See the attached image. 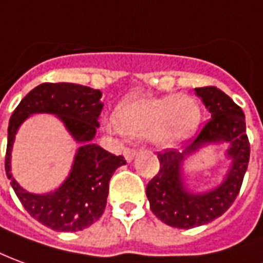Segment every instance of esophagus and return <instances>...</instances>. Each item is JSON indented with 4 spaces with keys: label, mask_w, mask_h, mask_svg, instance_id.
<instances>
[{
    "label": "esophagus",
    "mask_w": 263,
    "mask_h": 263,
    "mask_svg": "<svg viewBox=\"0 0 263 263\" xmlns=\"http://www.w3.org/2000/svg\"><path fill=\"white\" fill-rule=\"evenodd\" d=\"M124 155H125L126 161L131 162L132 159L138 155V151L134 149V148H125V149H124Z\"/></svg>",
    "instance_id": "esophagus-1"
}]
</instances>
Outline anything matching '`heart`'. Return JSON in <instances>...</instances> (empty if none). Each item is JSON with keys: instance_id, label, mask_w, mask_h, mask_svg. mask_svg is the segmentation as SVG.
Instances as JSON below:
<instances>
[{"instance_id": "heart-1", "label": "heart", "mask_w": 263, "mask_h": 263, "mask_svg": "<svg viewBox=\"0 0 263 263\" xmlns=\"http://www.w3.org/2000/svg\"><path fill=\"white\" fill-rule=\"evenodd\" d=\"M201 106L186 95L139 98L121 104L117 117L105 122L108 131L148 137L159 146L188 139L201 124Z\"/></svg>"}]
</instances>
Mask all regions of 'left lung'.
<instances>
[{"mask_svg":"<svg viewBox=\"0 0 263 263\" xmlns=\"http://www.w3.org/2000/svg\"><path fill=\"white\" fill-rule=\"evenodd\" d=\"M195 91L211 114V119L183 152L165 149L158 154L161 168L146 185L151 211L163 223L179 229L201 227L227 212L239 194L251 154L240 106L216 87L195 88ZM218 142L231 144L227 153L233 163L226 179L208 193H189L182 182L183 159L206 143Z\"/></svg>","mask_w":263,"mask_h":263,"instance_id":"obj_1","label":"left lung"}]
</instances>
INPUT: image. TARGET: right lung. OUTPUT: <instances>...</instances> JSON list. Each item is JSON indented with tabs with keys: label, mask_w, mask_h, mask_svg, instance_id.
<instances>
[{
	"label": "right lung",
	"mask_w": 263,
	"mask_h": 263,
	"mask_svg": "<svg viewBox=\"0 0 263 263\" xmlns=\"http://www.w3.org/2000/svg\"><path fill=\"white\" fill-rule=\"evenodd\" d=\"M101 97L100 89L78 84L45 82L29 91L11 115L5 154L7 178L27 212L54 231L77 232L98 221L105 209L109 179L118 166L126 163L122 155L117 157L92 144L104 106ZM32 113L57 115L81 145L66 182L45 196L27 193L10 174L13 138L19 125Z\"/></svg>",
	"instance_id": "obj_1"
}]
</instances>
